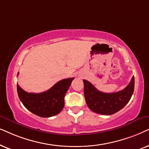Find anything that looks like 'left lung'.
Segmentation results:
<instances>
[{
    "mask_svg": "<svg viewBox=\"0 0 149 149\" xmlns=\"http://www.w3.org/2000/svg\"><path fill=\"white\" fill-rule=\"evenodd\" d=\"M84 82V93L87 106L98 114L110 115L118 112L130 102L134 90V76L123 90L106 93L97 90L86 80Z\"/></svg>",
    "mask_w": 149,
    "mask_h": 149,
    "instance_id": "8db88e82",
    "label": "left lung"
}]
</instances>
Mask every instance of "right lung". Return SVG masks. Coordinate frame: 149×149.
<instances>
[{
    "mask_svg": "<svg viewBox=\"0 0 149 149\" xmlns=\"http://www.w3.org/2000/svg\"><path fill=\"white\" fill-rule=\"evenodd\" d=\"M73 79L59 81L49 90L41 93H27L17 84V94L22 103L30 112L41 117H51L60 113L64 108L65 94Z\"/></svg>",
    "mask_w": 149,
    "mask_h": 149,
    "instance_id": "right-lung-1",
    "label": "right lung"
}]
</instances>
